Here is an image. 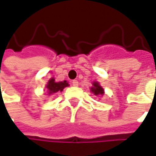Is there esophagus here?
<instances>
[{"instance_id": "esophagus-1", "label": "esophagus", "mask_w": 156, "mask_h": 156, "mask_svg": "<svg viewBox=\"0 0 156 156\" xmlns=\"http://www.w3.org/2000/svg\"><path fill=\"white\" fill-rule=\"evenodd\" d=\"M72 84H73V86L77 87L78 85V82L77 80H73V82H72Z\"/></svg>"}]
</instances>
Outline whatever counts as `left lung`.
I'll list each match as a JSON object with an SVG mask.
<instances>
[{"instance_id": "left-lung-1", "label": "left lung", "mask_w": 156, "mask_h": 156, "mask_svg": "<svg viewBox=\"0 0 156 156\" xmlns=\"http://www.w3.org/2000/svg\"><path fill=\"white\" fill-rule=\"evenodd\" d=\"M92 85H93V87L90 88V90L95 96H103L104 95V90L99 84V83L94 82Z\"/></svg>"}]
</instances>
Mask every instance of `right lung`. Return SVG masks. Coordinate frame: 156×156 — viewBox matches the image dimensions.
Listing matches in <instances>:
<instances>
[{"mask_svg": "<svg viewBox=\"0 0 156 156\" xmlns=\"http://www.w3.org/2000/svg\"><path fill=\"white\" fill-rule=\"evenodd\" d=\"M67 86H69V84L66 80L62 81V82H55V78H52L48 80L46 88H47L48 95H52V94L58 91H62L63 89Z\"/></svg>", "mask_w": 156, "mask_h": 156, "instance_id": "add662e5", "label": "right lung"}]
</instances>
